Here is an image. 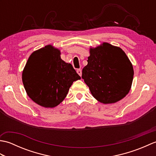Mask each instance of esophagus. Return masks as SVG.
<instances>
[{"instance_id": "esophagus-1", "label": "esophagus", "mask_w": 156, "mask_h": 156, "mask_svg": "<svg viewBox=\"0 0 156 156\" xmlns=\"http://www.w3.org/2000/svg\"><path fill=\"white\" fill-rule=\"evenodd\" d=\"M76 72H77L78 74H79V76H82V69H78L77 70H76Z\"/></svg>"}]
</instances>
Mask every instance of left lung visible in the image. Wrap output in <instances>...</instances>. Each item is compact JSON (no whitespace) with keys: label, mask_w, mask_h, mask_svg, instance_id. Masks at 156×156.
Here are the masks:
<instances>
[{"label":"left lung","mask_w":156,"mask_h":156,"mask_svg":"<svg viewBox=\"0 0 156 156\" xmlns=\"http://www.w3.org/2000/svg\"><path fill=\"white\" fill-rule=\"evenodd\" d=\"M90 54L82 78L92 95L104 104L121 100L130 90L134 74L127 55L108 43L91 48Z\"/></svg>","instance_id":"obj_1"}]
</instances>
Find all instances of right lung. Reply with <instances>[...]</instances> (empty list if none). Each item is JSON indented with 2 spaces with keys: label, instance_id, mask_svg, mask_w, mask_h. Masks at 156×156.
Masks as SVG:
<instances>
[{
  "label": "right lung",
  "instance_id": "add662e5",
  "mask_svg": "<svg viewBox=\"0 0 156 156\" xmlns=\"http://www.w3.org/2000/svg\"><path fill=\"white\" fill-rule=\"evenodd\" d=\"M80 79L72 64L61 59L59 49L50 45L33 53L22 74L29 97L46 108L61 103L73 82Z\"/></svg>",
  "mask_w": 156,
  "mask_h": 156
}]
</instances>
